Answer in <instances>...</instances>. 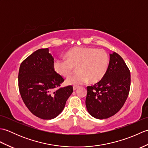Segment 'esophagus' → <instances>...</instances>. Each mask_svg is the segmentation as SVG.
Instances as JSON below:
<instances>
[{
  "mask_svg": "<svg viewBox=\"0 0 148 148\" xmlns=\"http://www.w3.org/2000/svg\"><path fill=\"white\" fill-rule=\"evenodd\" d=\"M78 88H79V86H73V90L74 91H75V90H76Z\"/></svg>",
  "mask_w": 148,
  "mask_h": 148,
  "instance_id": "esophagus-1",
  "label": "esophagus"
}]
</instances>
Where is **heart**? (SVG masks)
<instances>
[{
  "instance_id": "obj_1",
  "label": "heart",
  "mask_w": 148,
  "mask_h": 148,
  "mask_svg": "<svg viewBox=\"0 0 148 148\" xmlns=\"http://www.w3.org/2000/svg\"><path fill=\"white\" fill-rule=\"evenodd\" d=\"M66 60H56L53 69L64 77L71 76L77 67L78 73L66 80L67 85L77 86L87 83L99 82L104 77L108 69L109 56L103 49L87 47L72 48L65 54Z\"/></svg>"
}]
</instances>
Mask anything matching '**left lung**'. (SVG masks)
Instances as JSON below:
<instances>
[{
    "label": "left lung",
    "mask_w": 148,
    "mask_h": 148,
    "mask_svg": "<svg viewBox=\"0 0 148 148\" xmlns=\"http://www.w3.org/2000/svg\"><path fill=\"white\" fill-rule=\"evenodd\" d=\"M106 75L99 82L87 87L86 107L97 119L114 115L124 105L130 87V72L120 56L113 52Z\"/></svg>",
    "instance_id": "1"
}]
</instances>
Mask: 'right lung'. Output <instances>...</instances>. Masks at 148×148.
I'll use <instances>...</instances> for the list:
<instances>
[{
    "label": "right lung",
    "instance_id": "right-lung-1",
    "mask_svg": "<svg viewBox=\"0 0 148 148\" xmlns=\"http://www.w3.org/2000/svg\"><path fill=\"white\" fill-rule=\"evenodd\" d=\"M53 64L49 48L39 49L22 62L19 69L21 98L33 114L43 119H51L60 114L73 92L72 86L55 90L64 79L55 71Z\"/></svg>",
    "mask_w": 148,
    "mask_h": 148
}]
</instances>
